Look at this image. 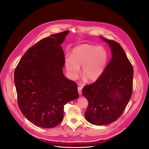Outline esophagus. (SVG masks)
I'll list each match as a JSON object with an SVG mask.
<instances>
[{
    "instance_id": "obj_1",
    "label": "esophagus",
    "mask_w": 149,
    "mask_h": 149,
    "mask_svg": "<svg viewBox=\"0 0 149 149\" xmlns=\"http://www.w3.org/2000/svg\"><path fill=\"white\" fill-rule=\"evenodd\" d=\"M82 87H78V93H79V95L82 94Z\"/></svg>"
}]
</instances>
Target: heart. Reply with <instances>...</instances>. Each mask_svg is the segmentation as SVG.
<instances>
[{"mask_svg":"<svg viewBox=\"0 0 149 149\" xmlns=\"http://www.w3.org/2000/svg\"><path fill=\"white\" fill-rule=\"evenodd\" d=\"M108 54L102 47L82 45L75 47L71 57L65 59L67 72L72 79H76L82 67L83 75L90 81L98 78L104 71L107 62Z\"/></svg>","mask_w":149,"mask_h":149,"instance_id":"heart-1","label":"heart"}]
</instances>
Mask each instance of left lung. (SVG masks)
<instances>
[{
    "label": "left lung",
    "mask_w": 149,
    "mask_h": 149,
    "mask_svg": "<svg viewBox=\"0 0 149 149\" xmlns=\"http://www.w3.org/2000/svg\"><path fill=\"white\" fill-rule=\"evenodd\" d=\"M101 38L110 47L112 58L101 75L82 90L88 102L85 117L97 125L112 123L121 116L132 97L134 72L132 63L118 42Z\"/></svg>",
    "instance_id": "left-lung-1"
}]
</instances>
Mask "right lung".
Instances as JSON below:
<instances>
[{
    "instance_id": "1",
    "label": "right lung",
    "mask_w": 149,
    "mask_h": 149,
    "mask_svg": "<svg viewBox=\"0 0 149 149\" xmlns=\"http://www.w3.org/2000/svg\"><path fill=\"white\" fill-rule=\"evenodd\" d=\"M70 32L44 38L28 49L14 73L17 104L24 116L43 128H52L63 117L64 105L79 97L77 84L63 74L61 46Z\"/></svg>"
}]
</instances>
